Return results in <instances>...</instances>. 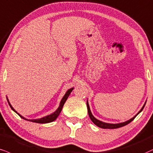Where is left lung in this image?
<instances>
[{"label":"left lung","mask_w":153,"mask_h":153,"mask_svg":"<svg viewBox=\"0 0 153 153\" xmlns=\"http://www.w3.org/2000/svg\"><path fill=\"white\" fill-rule=\"evenodd\" d=\"M145 105H143V108H142V109L140 110L139 113H137L135 117H132V118L129 120L126 121V122L122 123H118V124H110V123H103V122H102V121L98 120H97L96 118H95V117H94V116H93V115H92L91 110H90L89 105H88V101H87V107H88V115H89V117H90V118H91V120H92V122L94 123L95 125H96L97 127H99V128H103V129H115V128H120V127L126 126V125H128V123H130V122H132V121L135 118V117L137 116V115H138L140 113L142 110H143V108H144Z\"/></svg>","instance_id":"8db88e82"}]
</instances>
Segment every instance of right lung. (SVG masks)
I'll return each instance as SVG.
<instances>
[{
	"label": "right lung",
	"instance_id": "obj_1",
	"mask_svg": "<svg viewBox=\"0 0 153 153\" xmlns=\"http://www.w3.org/2000/svg\"><path fill=\"white\" fill-rule=\"evenodd\" d=\"M73 88H71V89H69L68 91H67V93H65V95H64L63 97H62L61 102H60V106H59V108H58V109H57V110L56 112H55V113H53V114H51V115H48V116L42 117V118H40V119L29 120V121H31V122H33V123H51V122H53V121H54L55 120H56L57 117H58L59 114L60 113V112H61V110L62 109V107H63L64 104H65V101L67 100L68 97V96L70 95V94H71V93L72 92V91H73ZM8 103H9V102H8ZM9 105H10V107L11 108V109L13 110L14 112H16V113H17L20 117H22V118L24 119V120H26L25 118H24L23 116H21L20 114H18L17 112H16V110H15L13 108V107L10 105V103H9Z\"/></svg>",
	"mask_w": 153,
	"mask_h": 153
}]
</instances>
